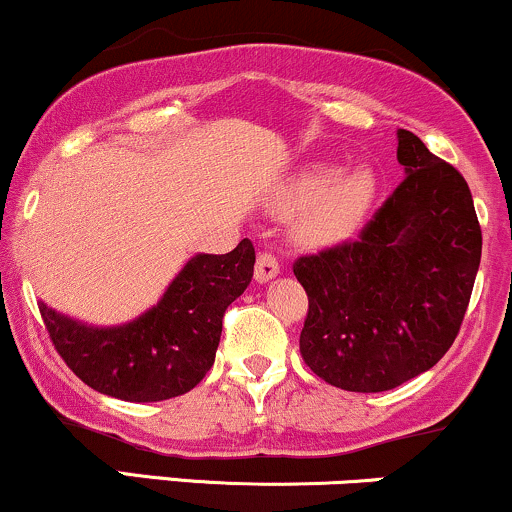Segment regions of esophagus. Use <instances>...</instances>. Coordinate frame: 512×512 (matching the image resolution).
Returning a JSON list of instances; mask_svg holds the SVG:
<instances>
[{"label":"esophagus","mask_w":512,"mask_h":512,"mask_svg":"<svg viewBox=\"0 0 512 512\" xmlns=\"http://www.w3.org/2000/svg\"><path fill=\"white\" fill-rule=\"evenodd\" d=\"M279 274V260L272 255V252L267 250H260L257 252V262H255V279L264 284V281L274 279V276Z\"/></svg>","instance_id":"esophagus-1"}]
</instances>
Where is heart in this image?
Returning <instances> with one entry per match:
<instances>
[{
  "label": "heart",
  "mask_w": 512,
  "mask_h": 512,
  "mask_svg": "<svg viewBox=\"0 0 512 512\" xmlns=\"http://www.w3.org/2000/svg\"><path fill=\"white\" fill-rule=\"evenodd\" d=\"M375 195L368 170L332 173L310 166L293 178L279 197L281 211H298L296 236L305 245H332L349 236Z\"/></svg>",
  "instance_id": "1"
}]
</instances>
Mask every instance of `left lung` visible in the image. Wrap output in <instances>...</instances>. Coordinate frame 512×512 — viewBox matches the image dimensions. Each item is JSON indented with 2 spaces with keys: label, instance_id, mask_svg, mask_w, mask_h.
Returning a JSON list of instances; mask_svg holds the SVG:
<instances>
[{
  "label": "left lung",
  "instance_id": "8db88e82",
  "mask_svg": "<svg viewBox=\"0 0 512 512\" xmlns=\"http://www.w3.org/2000/svg\"><path fill=\"white\" fill-rule=\"evenodd\" d=\"M404 166L356 240L293 262L308 293L301 356L317 378L383 392L433 368L460 332L481 260V226L457 168L399 129Z\"/></svg>",
  "mask_w": 512,
  "mask_h": 512
}]
</instances>
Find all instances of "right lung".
I'll list each match as a JSON object with an SVG mask.
<instances>
[{
    "label": "right lung",
    "mask_w": 512,
    "mask_h": 512,
    "mask_svg": "<svg viewBox=\"0 0 512 512\" xmlns=\"http://www.w3.org/2000/svg\"><path fill=\"white\" fill-rule=\"evenodd\" d=\"M255 248L248 238L226 255H197L156 308L134 322L93 330L40 303L52 344L88 387L125 402L185 395L214 366L226 308L248 289Z\"/></svg>",
    "instance_id": "add662e5"
}]
</instances>
